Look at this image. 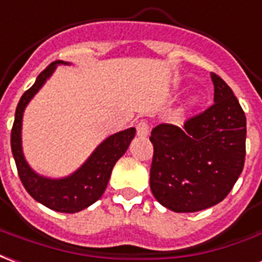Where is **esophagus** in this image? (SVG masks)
Here are the masks:
<instances>
[{
	"mask_svg": "<svg viewBox=\"0 0 262 262\" xmlns=\"http://www.w3.org/2000/svg\"><path fill=\"white\" fill-rule=\"evenodd\" d=\"M137 134H138V137H146L149 134V124L146 121H139L137 124Z\"/></svg>",
	"mask_w": 262,
	"mask_h": 262,
	"instance_id": "34e87169",
	"label": "esophagus"
}]
</instances>
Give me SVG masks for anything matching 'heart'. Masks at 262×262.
Here are the masks:
<instances>
[{
    "label": "heart",
    "mask_w": 262,
    "mask_h": 262,
    "mask_svg": "<svg viewBox=\"0 0 262 262\" xmlns=\"http://www.w3.org/2000/svg\"><path fill=\"white\" fill-rule=\"evenodd\" d=\"M187 103H188L190 106H194V104H196V103H198V96H196V95H192V96L188 99V102Z\"/></svg>",
    "instance_id": "obj_1"
}]
</instances>
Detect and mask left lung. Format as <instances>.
<instances>
[{"mask_svg":"<svg viewBox=\"0 0 262 262\" xmlns=\"http://www.w3.org/2000/svg\"><path fill=\"white\" fill-rule=\"evenodd\" d=\"M213 104L184 125L159 124L150 133V190L163 207L196 212L228 195L244 167L246 116L228 83L211 74Z\"/></svg>","mask_w":262,"mask_h":262,"instance_id":"1","label":"left lung"}]
</instances>
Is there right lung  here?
Instances as JSON below:
<instances>
[{"mask_svg": "<svg viewBox=\"0 0 262 262\" xmlns=\"http://www.w3.org/2000/svg\"><path fill=\"white\" fill-rule=\"evenodd\" d=\"M57 66H70V62L60 60L51 62L37 76L33 86L20 97L11 133V148L20 181L32 198L53 211L75 213L91 207L103 195L116 162L125 154L135 137V128L131 127L110 135L97 145L79 169L67 177L50 179L36 173L26 162L22 150V118L26 106L53 75Z\"/></svg>", "mask_w": 262, "mask_h": 262, "instance_id": "1", "label": "right lung"}]
</instances>
